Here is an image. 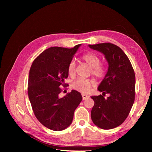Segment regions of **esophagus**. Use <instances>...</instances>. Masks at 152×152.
<instances>
[{"label": "esophagus", "mask_w": 152, "mask_h": 152, "mask_svg": "<svg viewBox=\"0 0 152 152\" xmlns=\"http://www.w3.org/2000/svg\"><path fill=\"white\" fill-rule=\"evenodd\" d=\"M82 96L83 100H86V99H88L89 97V96L87 95H86V94H82Z\"/></svg>", "instance_id": "esophagus-1"}]
</instances>
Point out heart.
<instances>
[{
  "mask_svg": "<svg viewBox=\"0 0 152 152\" xmlns=\"http://www.w3.org/2000/svg\"><path fill=\"white\" fill-rule=\"evenodd\" d=\"M81 59L91 67V73L93 76L97 79H102L106 74V65L101 63V58L97 54L93 52H86L83 53ZM68 72L69 76L74 77L76 74V64L74 61H71L68 64ZM94 84V82L92 80L78 78L72 83V87L77 91L82 93L89 91L91 87Z\"/></svg>",
  "mask_w": 152,
  "mask_h": 152,
  "instance_id": "heart-1",
  "label": "heart"
}]
</instances>
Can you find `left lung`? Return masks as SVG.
Instances as JSON below:
<instances>
[{"label": "left lung", "instance_id": "obj_1", "mask_svg": "<svg viewBox=\"0 0 152 152\" xmlns=\"http://www.w3.org/2000/svg\"><path fill=\"white\" fill-rule=\"evenodd\" d=\"M105 56L108 70L99 86L102 95L91 96L93 122L103 129L118 127L127 118L135 98V74L128 57L120 48L112 43L89 45ZM106 94L110 96L104 98Z\"/></svg>", "mask_w": 152, "mask_h": 152}]
</instances>
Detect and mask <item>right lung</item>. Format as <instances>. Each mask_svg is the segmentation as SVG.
<instances>
[{
  "label": "right lung",
  "mask_w": 152,
  "mask_h": 152,
  "mask_svg": "<svg viewBox=\"0 0 152 152\" xmlns=\"http://www.w3.org/2000/svg\"><path fill=\"white\" fill-rule=\"evenodd\" d=\"M81 44L72 48L51 47L41 53L32 63L28 74V95L37 119L51 130L59 131L69 127L74 113L82 100L76 90L59 98L61 86L68 78V64Z\"/></svg>",
  "instance_id": "right-lung-1"
}]
</instances>
